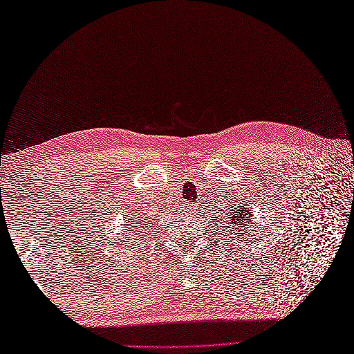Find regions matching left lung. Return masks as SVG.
Wrapping results in <instances>:
<instances>
[{"mask_svg": "<svg viewBox=\"0 0 354 354\" xmlns=\"http://www.w3.org/2000/svg\"><path fill=\"white\" fill-rule=\"evenodd\" d=\"M244 207V206H243ZM237 214H234V212H232V223H235L236 226H234L235 230H243L244 231V234L247 235V227H248V223L252 222V212H248V210H245V212H243L241 210V207H238L236 210Z\"/></svg>", "mask_w": 354, "mask_h": 354, "instance_id": "left-lung-1", "label": "left lung"}]
</instances>
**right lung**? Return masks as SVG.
<instances>
[{
  "mask_svg": "<svg viewBox=\"0 0 354 354\" xmlns=\"http://www.w3.org/2000/svg\"><path fill=\"white\" fill-rule=\"evenodd\" d=\"M131 222H132L131 219H129V222H127V226H128V230H131Z\"/></svg>",
  "mask_w": 354,
  "mask_h": 354,
  "instance_id": "1",
  "label": "right lung"
}]
</instances>
